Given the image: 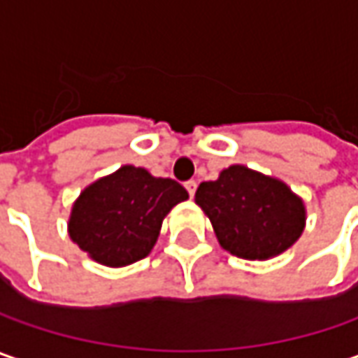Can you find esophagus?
Segmentation results:
<instances>
[{"label":"esophagus","instance_id":"obj_1","mask_svg":"<svg viewBox=\"0 0 358 358\" xmlns=\"http://www.w3.org/2000/svg\"><path fill=\"white\" fill-rule=\"evenodd\" d=\"M185 189H187V193L193 197V195H195V191H197V183H195V181H187Z\"/></svg>","mask_w":358,"mask_h":358}]
</instances>
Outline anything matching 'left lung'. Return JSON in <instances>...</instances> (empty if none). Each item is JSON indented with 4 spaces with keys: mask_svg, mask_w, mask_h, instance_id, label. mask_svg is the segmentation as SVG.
I'll return each mask as SVG.
<instances>
[{
    "mask_svg": "<svg viewBox=\"0 0 358 358\" xmlns=\"http://www.w3.org/2000/svg\"><path fill=\"white\" fill-rule=\"evenodd\" d=\"M195 203L209 217L219 245L247 261L285 253L307 223L305 201L291 187L245 165H231L217 181L201 183Z\"/></svg>",
    "mask_w": 358,
    "mask_h": 358,
    "instance_id": "8db88e82",
    "label": "left lung"
}]
</instances>
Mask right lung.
I'll list each match as a JSON object with an SVG mask.
<instances>
[{"mask_svg":"<svg viewBox=\"0 0 358 358\" xmlns=\"http://www.w3.org/2000/svg\"><path fill=\"white\" fill-rule=\"evenodd\" d=\"M189 199L185 187L123 165L87 185L71 207L67 233L81 251L105 267H127L155 247L163 219Z\"/></svg>","mask_w":358,"mask_h":358,"instance_id":"right-lung-1","label":"right lung"}]
</instances>
